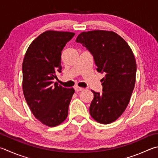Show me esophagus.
Wrapping results in <instances>:
<instances>
[{"label":"esophagus","mask_w":158,"mask_h":158,"mask_svg":"<svg viewBox=\"0 0 158 158\" xmlns=\"http://www.w3.org/2000/svg\"><path fill=\"white\" fill-rule=\"evenodd\" d=\"M74 90H75L76 92H80V91H82L83 90H84V88H80L79 86H75L74 87Z\"/></svg>","instance_id":"esophagus-1"}]
</instances>
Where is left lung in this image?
<instances>
[{
	"label": "left lung",
	"instance_id": "1",
	"mask_svg": "<svg viewBox=\"0 0 158 158\" xmlns=\"http://www.w3.org/2000/svg\"><path fill=\"white\" fill-rule=\"evenodd\" d=\"M93 55L98 73L104 74L101 93L92 90L94 99L90 114L99 123L108 124L124 113L135 84L136 61L131 48L113 31L94 30L76 39Z\"/></svg>",
	"mask_w": 158,
	"mask_h": 158
}]
</instances>
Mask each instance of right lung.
Listing matches in <instances>:
<instances>
[{
    "label": "right lung",
    "instance_id": "right-lung-1",
    "mask_svg": "<svg viewBox=\"0 0 158 158\" xmlns=\"http://www.w3.org/2000/svg\"><path fill=\"white\" fill-rule=\"evenodd\" d=\"M68 31H46L30 44L23 62V90L34 117L52 127L66 119L74 90L54 83L61 73V51L74 36Z\"/></svg>",
    "mask_w": 158,
    "mask_h": 158
}]
</instances>
